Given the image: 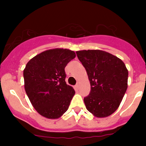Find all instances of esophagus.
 I'll return each instance as SVG.
<instances>
[{"label": "esophagus", "instance_id": "1", "mask_svg": "<svg viewBox=\"0 0 146 146\" xmlns=\"http://www.w3.org/2000/svg\"><path fill=\"white\" fill-rule=\"evenodd\" d=\"M75 88H77V89H78L79 87H80V85H79V84H77L75 86Z\"/></svg>", "mask_w": 146, "mask_h": 146}]
</instances>
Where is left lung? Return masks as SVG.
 Instances as JSON below:
<instances>
[{
    "mask_svg": "<svg viewBox=\"0 0 146 146\" xmlns=\"http://www.w3.org/2000/svg\"><path fill=\"white\" fill-rule=\"evenodd\" d=\"M86 69L90 92L84 99L86 109L98 118L117 110L128 88V71L121 59L102 50L76 51Z\"/></svg>",
    "mask_w": 146,
    "mask_h": 146,
    "instance_id": "8db88e82",
    "label": "left lung"
}]
</instances>
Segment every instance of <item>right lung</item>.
<instances>
[{
    "mask_svg": "<svg viewBox=\"0 0 146 146\" xmlns=\"http://www.w3.org/2000/svg\"><path fill=\"white\" fill-rule=\"evenodd\" d=\"M75 56L67 48H52L36 55L26 64L25 91L33 108L45 118L58 119L68 110L75 92L65 82L64 68Z\"/></svg>",
    "mask_w": 146,
    "mask_h": 146,
    "instance_id": "right-lung-1",
    "label": "right lung"
}]
</instances>
